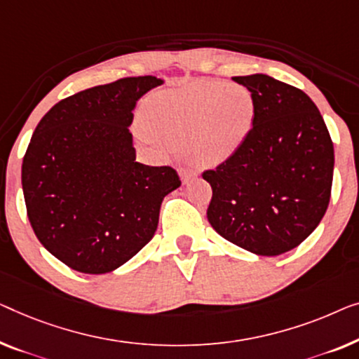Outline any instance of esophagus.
Returning a JSON list of instances; mask_svg holds the SVG:
<instances>
[{
  "label": "esophagus",
  "instance_id": "esophagus-1",
  "mask_svg": "<svg viewBox=\"0 0 359 359\" xmlns=\"http://www.w3.org/2000/svg\"><path fill=\"white\" fill-rule=\"evenodd\" d=\"M180 173H181V180H183V183H188V181L194 180L197 176V171L194 168H183Z\"/></svg>",
  "mask_w": 359,
  "mask_h": 359
}]
</instances>
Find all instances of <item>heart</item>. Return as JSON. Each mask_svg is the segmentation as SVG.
<instances>
[{
    "label": "heart",
    "instance_id": "heart-1",
    "mask_svg": "<svg viewBox=\"0 0 359 359\" xmlns=\"http://www.w3.org/2000/svg\"><path fill=\"white\" fill-rule=\"evenodd\" d=\"M142 136L168 147H186L202 165L220 163L240 149L251 133L256 105L246 87L201 79L154 95L144 111Z\"/></svg>",
    "mask_w": 359,
    "mask_h": 359
}]
</instances>
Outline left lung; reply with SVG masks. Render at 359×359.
<instances>
[{
  "mask_svg": "<svg viewBox=\"0 0 359 359\" xmlns=\"http://www.w3.org/2000/svg\"><path fill=\"white\" fill-rule=\"evenodd\" d=\"M233 81L251 92L256 116L240 149L202 178L212 186L207 218L218 235L259 256L299 246L330 201L334 142L301 89L266 74Z\"/></svg>",
  "mask_w": 359,
  "mask_h": 359,
  "instance_id": "8db88e82",
  "label": "left lung"
}]
</instances>
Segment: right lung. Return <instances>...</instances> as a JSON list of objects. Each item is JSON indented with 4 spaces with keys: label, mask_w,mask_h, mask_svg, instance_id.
Returning <instances> with one entry per match:
<instances>
[{
    "label": "right lung",
    "mask_w": 359,
    "mask_h": 359,
    "mask_svg": "<svg viewBox=\"0 0 359 359\" xmlns=\"http://www.w3.org/2000/svg\"><path fill=\"white\" fill-rule=\"evenodd\" d=\"M154 76L124 77L60 100L40 119L22 160V191L35 236L82 273L123 266L152 240L175 168L136 162L129 124Z\"/></svg>",
    "instance_id": "1"
}]
</instances>
